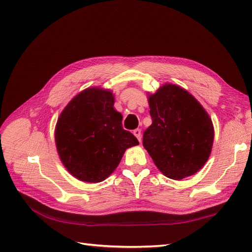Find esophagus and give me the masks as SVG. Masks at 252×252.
Listing matches in <instances>:
<instances>
[{"mask_svg":"<svg viewBox=\"0 0 252 252\" xmlns=\"http://www.w3.org/2000/svg\"><path fill=\"white\" fill-rule=\"evenodd\" d=\"M133 134L136 136V139H138L140 142H141V139H142V133H141V129H134L133 130Z\"/></svg>","mask_w":252,"mask_h":252,"instance_id":"esophagus-1","label":"esophagus"}]
</instances>
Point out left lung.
<instances>
[{
	"mask_svg": "<svg viewBox=\"0 0 252 252\" xmlns=\"http://www.w3.org/2000/svg\"><path fill=\"white\" fill-rule=\"evenodd\" d=\"M152 124L143 146L166 177L181 180L207 162L213 143L212 122L201 104L183 88L166 84L149 96Z\"/></svg>",
	"mask_w": 252,
	"mask_h": 252,
	"instance_id": "8db88e82",
	"label": "left lung"
}]
</instances>
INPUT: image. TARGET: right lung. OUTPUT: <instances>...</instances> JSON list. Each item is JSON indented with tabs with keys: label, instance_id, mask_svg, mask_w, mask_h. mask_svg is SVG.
<instances>
[{
	"label": "right lung",
	"instance_id": "right-lung-1",
	"mask_svg": "<svg viewBox=\"0 0 252 252\" xmlns=\"http://www.w3.org/2000/svg\"><path fill=\"white\" fill-rule=\"evenodd\" d=\"M113 104L110 91L88 88L72 98L58 120L56 144L61 161L81 181H104L125 150L139 144L122 126L123 117Z\"/></svg>",
	"mask_w": 252,
	"mask_h": 252
}]
</instances>
